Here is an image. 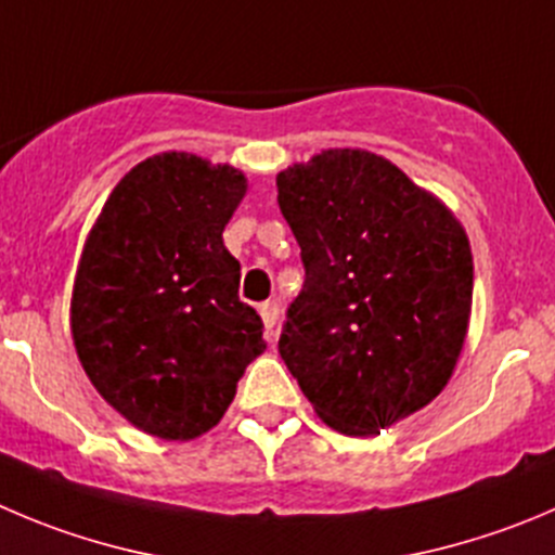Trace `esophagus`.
<instances>
[{
  "label": "esophagus",
  "instance_id": "obj_1",
  "mask_svg": "<svg viewBox=\"0 0 555 555\" xmlns=\"http://www.w3.org/2000/svg\"><path fill=\"white\" fill-rule=\"evenodd\" d=\"M258 313H261V321H263V326H267L269 335H274V326H278V315H281V308H278V302H263L261 308H258Z\"/></svg>",
  "mask_w": 555,
  "mask_h": 555
}]
</instances>
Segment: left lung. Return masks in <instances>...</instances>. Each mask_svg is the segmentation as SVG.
I'll list each match as a JSON object with an SVG mask.
<instances>
[{
    "label": "left lung",
    "mask_w": 555,
    "mask_h": 555,
    "mask_svg": "<svg viewBox=\"0 0 555 555\" xmlns=\"http://www.w3.org/2000/svg\"><path fill=\"white\" fill-rule=\"evenodd\" d=\"M278 204L305 263L278 351L315 414L371 436L425 409L450 382L472 315L461 220L365 150L288 166Z\"/></svg>",
    "instance_id": "left-lung-1"
}]
</instances>
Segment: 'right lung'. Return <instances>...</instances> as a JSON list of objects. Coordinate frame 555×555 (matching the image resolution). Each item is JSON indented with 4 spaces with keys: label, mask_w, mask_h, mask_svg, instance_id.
I'll return each instance as SVG.
<instances>
[{
    "label": "right lung",
    "mask_w": 555,
    "mask_h": 555,
    "mask_svg": "<svg viewBox=\"0 0 555 555\" xmlns=\"http://www.w3.org/2000/svg\"><path fill=\"white\" fill-rule=\"evenodd\" d=\"M245 190L231 166L146 157L111 190L83 245L70 299L78 360L105 403L157 439L212 430L267 348L223 245Z\"/></svg>",
    "instance_id": "add662e5"
}]
</instances>
